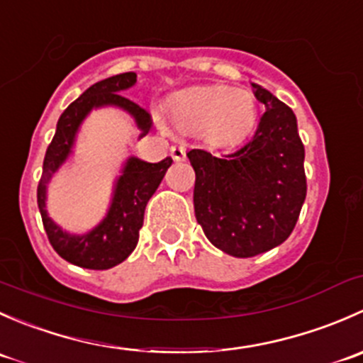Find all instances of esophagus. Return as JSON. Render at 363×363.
I'll return each mask as SVG.
<instances>
[{"mask_svg":"<svg viewBox=\"0 0 363 363\" xmlns=\"http://www.w3.org/2000/svg\"><path fill=\"white\" fill-rule=\"evenodd\" d=\"M170 156L174 161H182L186 158V151L182 147H179V145H174V147L170 149Z\"/></svg>","mask_w":363,"mask_h":363,"instance_id":"obj_1","label":"esophagus"}]
</instances>
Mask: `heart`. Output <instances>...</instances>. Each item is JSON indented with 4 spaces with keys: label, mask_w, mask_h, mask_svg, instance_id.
I'll return each instance as SVG.
<instances>
[{
    "label": "heart",
    "mask_w": 363,
    "mask_h": 363,
    "mask_svg": "<svg viewBox=\"0 0 363 363\" xmlns=\"http://www.w3.org/2000/svg\"><path fill=\"white\" fill-rule=\"evenodd\" d=\"M172 126L184 135H203L218 147L242 142L256 124L258 105L247 89L230 86L193 87L168 107Z\"/></svg>",
    "instance_id": "heart-1"
}]
</instances>
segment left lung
Returning <instances> with one entry per match:
<instances>
[{"instance_id": "1", "label": "left lung", "mask_w": 363, "mask_h": 363, "mask_svg": "<svg viewBox=\"0 0 363 363\" xmlns=\"http://www.w3.org/2000/svg\"><path fill=\"white\" fill-rule=\"evenodd\" d=\"M265 105L255 135L233 155L188 152L195 170V216L205 237L235 258L279 246L294 232L306 200L303 144L294 111L270 91L251 84Z\"/></svg>"}]
</instances>
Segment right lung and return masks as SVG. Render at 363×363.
Listing matches in <instances>:
<instances>
[{
	"mask_svg": "<svg viewBox=\"0 0 363 363\" xmlns=\"http://www.w3.org/2000/svg\"><path fill=\"white\" fill-rule=\"evenodd\" d=\"M137 84V73L128 72L108 77L87 87L57 121L56 133L47 147L42 179L38 182V208L43 228L54 251L67 262L91 270H107L119 265L133 252L138 242V232L144 225V211L149 199L158 189L164 172L172 164L170 158L160 163L130 156L124 161L113 181L111 205L96 226L86 233H69L57 225L47 212V189L54 175L69 160L75 147L77 135L84 119L96 108L113 107L126 112L137 124L138 138L145 137L152 126L151 116L123 96L124 91Z\"/></svg>",
	"mask_w": 363,
	"mask_h": 363,
	"instance_id": "obj_1",
	"label": "right lung"
}]
</instances>
